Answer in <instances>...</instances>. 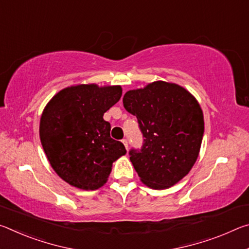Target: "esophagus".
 Segmentation results:
<instances>
[{"label":"esophagus","mask_w":249,"mask_h":249,"mask_svg":"<svg viewBox=\"0 0 249 249\" xmlns=\"http://www.w3.org/2000/svg\"><path fill=\"white\" fill-rule=\"evenodd\" d=\"M122 142H123V144H124V146H125V148H126V149H128V141H127V140H126V138H124V140H123V141H122Z\"/></svg>","instance_id":"34e87169"}]
</instances>
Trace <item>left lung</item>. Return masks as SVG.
Wrapping results in <instances>:
<instances>
[{
	"mask_svg": "<svg viewBox=\"0 0 249 249\" xmlns=\"http://www.w3.org/2000/svg\"><path fill=\"white\" fill-rule=\"evenodd\" d=\"M123 104L137 117L144 137L141 149L129 150L142 182L156 190L179 182L196 161L204 133L195 96L176 83L156 81L126 92Z\"/></svg>",
	"mask_w": 249,
	"mask_h": 249,
	"instance_id": "obj_1",
	"label": "left lung"
}]
</instances>
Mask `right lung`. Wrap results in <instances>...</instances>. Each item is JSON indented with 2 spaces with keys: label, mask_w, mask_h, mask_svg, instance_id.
<instances>
[{
  "label": "right lung",
  "mask_w": 249,
  "mask_h": 249,
  "mask_svg": "<svg viewBox=\"0 0 249 249\" xmlns=\"http://www.w3.org/2000/svg\"><path fill=\"white\" fill-rule=\"evenodd\" d=\"M120 86L78 84L59 91L40 117L39 136L56 174L72 187L96 190L107 183L112 163L126 154L109 136L104 113L120 101Z\"/></svg>",
  "instance_id": "obj_1"
}]
</instances>
